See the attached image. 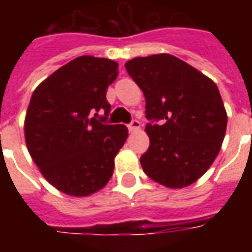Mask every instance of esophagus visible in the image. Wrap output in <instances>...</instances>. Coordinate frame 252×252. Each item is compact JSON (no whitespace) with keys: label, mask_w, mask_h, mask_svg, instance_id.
<instances>
[{"label":"esophagus","mask_w":252,"mask_h":252,"mask_svg":"<svg viewBox=\"0 0 252 252\" xmlns=\"http://www.w3.org/2000/svg\"><path fill=\"white\" fill-rule=\"evenodd\" d=\"M140 128V121L137 120H132L129 124H128V129H129V132H135L137 131Z\"/></svg>","instance_id":"obj_1"}]
</instances>
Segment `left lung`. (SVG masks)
I'll return each mask as SVG.
<instances>
[{
	"label": "left lung",
	"instance_id": "1",
	"mask_svg": "<svg viewBox=\"0 0 252 252\" xmlns=\"http://www.w3.org/2000/svg\"><path fill=\"white\" fill-rule=\"evenodd\" d=\"M126 68L146 97L143 171L167 188L189 186L211 167L227 129L216 83L169 54L135 58Z\"/></svg>",
	"mask_w": 252,
	"mask_h": 252
}]
</instances>
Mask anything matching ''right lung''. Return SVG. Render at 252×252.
Returning a JSON list of instances; mask_svg holds the SVG:
<instances>
[{"label":"right lung","instance_id":"right-lung-1","mask_svg":"<svg viewBox=\"0 0 252 252\" xmlns=\"http://www.w3.org/2000/svg\"><path fill=\"white\" fill-rule=\"evenodd\" d=\"M117 67L105 58L78 57L31 97L24 124L28 151L44 178L68 195L102 189L128 137L126 126L106 124V90L117 78Z\"/></svg>","mask_w":252,"mask_h":252}]
</instances>
